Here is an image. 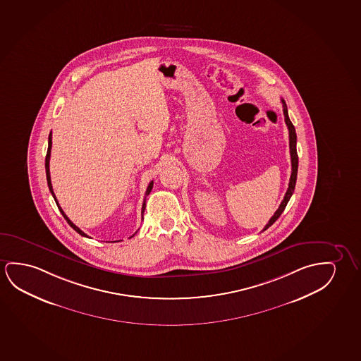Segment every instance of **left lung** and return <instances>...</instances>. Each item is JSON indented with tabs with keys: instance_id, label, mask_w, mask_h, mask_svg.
Here are the masks:
<instances>
[{
	"instance_id": "obj_1",
	"label": "left lung",
	"mask_w": 361,
	"mask_h": 361,
	"mask_svg": "<svg viewBox=\"0 0 361 361\" xmlns=\"http://www.w3.org/2000/svg\"><path fill=\"white\" fill-rule=\"evenodd\" d=\"M283 103V114H284V121L288 126V130H289V150H290V161H292V173H290V178H289V185H288V190L286 195H284V199H283L282 204H279L277 211L274 212L271 220L268 221V224L264 226L263 231H266L268 227L276 222L279 219V216L282 214L283 211L287 206L288 201L292 197L293 192H294V188H295V183H297V173H298V154H297V134H295V129L294 126L292 124V121L288 116L287 104L286 102L282 99Z\"/></svg>"
}]
</instances>
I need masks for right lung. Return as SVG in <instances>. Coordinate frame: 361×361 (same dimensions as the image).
Masks as SVG:
<instances>
[{"label": "right lung", "instance_id": "1", "mask_svg": "<svg viewBox=\"0 0 361 361\" xmlns=\"http://www.w3.org/2000/svg\"><path fill=\"white\" fill-rule=\"evenodd\" d=\"M51 149H52V134H49V136H48V150L47 155H46V175H47V183L48 188H49V191H51L53 199H54V201H56V204H57L58 209H59V211H61V214H63V217H64V219L67 220V222H68V225L71 226V227H72V228H73L75 232H78L79 235H83V237H88V235L84 233L83 231L80 230V228H78L77 226L74 225L72 221L69 220L68 217H67V214H64V211H63L62 207H61L59 204H58L57 199H56V195H54V192H53L52 183H51V175H49V157H51ZM152 186H154V181H152V183H149V186H147V192H145V199H144V202H142V207H141V214H144V211H145V206H147V204H145V202H147V195L150 194ZM133 235H131V237H133Z\"/></svg>", "mask_w": 361, "mask_h": 361}]
</instances>
